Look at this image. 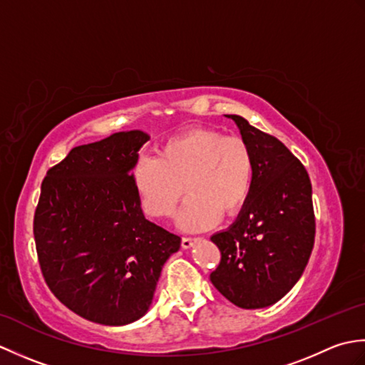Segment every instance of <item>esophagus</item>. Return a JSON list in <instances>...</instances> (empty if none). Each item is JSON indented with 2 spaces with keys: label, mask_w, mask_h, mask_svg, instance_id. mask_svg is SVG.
I'll return each instance as SVG.
<instances>
[{
  "label": "esophagus",
  "mask_w": 365,
  "mask_h": 365,
  "mask_svg": "<svg viewBox=\"0 0 365 365\" xmlns=\"http://www.w3.org/2000/svg\"><path fill=\"white\" fill-rule=\"evenodd\" d=\"M192 243H195V238H191V237H183L182 238V247H185V250H188V247H191Z\"/></svg>",
  "instance_id": "obj_1"
}]
</instances>
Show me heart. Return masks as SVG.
I'll list each match as a JSON object with an SVG mask.
<instances>
[{
	"label": "heart",
	"instance_id": "obj_1",
	"mask_svg": "<svg viewBox=\"0 0 365 365\" xmlns=\"http://www.w3.org/2000/svg\"><path fill=\"white\" fill-rule=\"evenodd\" d=\"M144 212L168 218L190 195L180 213L185 229L212 226L242 212L251 196L254 158L250 145L222 131L195 128L163 144L157 158H144L133 170Z\"/></svg>",
	"mask_w": 365,
	"mask_h": 365
}]
</instances>
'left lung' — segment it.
<instances>
[{
    "label": "left lung",
    "instance_id": "obj_1",
    "mask_svg": "<svg viewBox=\"0 0 365 365\" xmlns=\"http://www.w3.org/2000/svg\"><path fill=\"white\" fill-rule=\"evenodd\" d=\"M227 118L252 152L254 183L237 221L212 237L221 262L210 281L235 306L260 309L292 290L311 257L312 185L302 163L277 138L242 115Z\"/></svg>",
    "mask_w": 365,
    "mask_h": 365
}]
</instances>
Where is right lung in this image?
Returning <instances> with one entry per match:
<instances>
[{
    "label": "right lung",
    "mask_w": 365,
    "mask_h": 365,
    "mask_svg": "<svg viewBox=\"0 0 365 365\" xmlns=\"http://www.w3.org/2000/svg\"><path fill=\"white\" fill-rule=\"evenodd\" d=\"M139 130L73 147L48 169L34 213L38 265L51 293L89 322L120 327L149 311L180 237L147 221L131 169Z\"/></svg>",
    "instance_id": "right-lung-1"
}]
</instances>
